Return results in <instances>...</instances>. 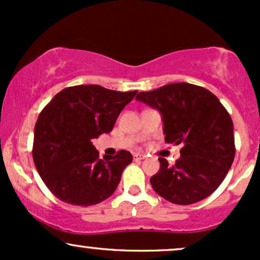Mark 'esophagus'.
<instances>
[{
  "mask_svg": "<svg viewBox=\"0 0 260 260\" xmlns=\"http://www.w3.org/2000/svg\"><path fill=\"white\" fill-rule=\"evenodd\" d=\"M134 160H143L145 159V155L144 154H134Z\"/></svg>",
  "mask_w": 260,
  "mask_h": 260,
  "instance_id": "34e87169",
  "label": "esophagus"
}]
</instances>
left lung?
<instances>
[{"label":"left lung","instance_id":"obj_1","mask_svg":"<svg viewBox=\"0 0 260 260\" xmlns=\"http://www.w3.org/2000/svg\"><path fill=\"white\" fill-rule=\"evenodd\" d=\"M161 113L166 143L182 144L174 165L159 157L151 187L166 201L193 204L221 184L235 159L234 123L215 95L203 86L172 83L136 96Z\"/></svg>","mask_w":260,"mask_h":260}]
</instances>
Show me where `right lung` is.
Wrapping results in <instances>:
<instances>
[{
    "label": "right lung",
    "instance_id": "1",
    "mask_svg": "<svg viewBox=\"0 0 260 260\" xmlns=\"http://www.w3.org/2000/svg\"><path fill=\"white\" fill-rule=\"evenodd\" d=\"M136 94L96 84L68 86L44 107L35 124L32 160L56 198L89 207L115 192L132 154L120 150L100 159L91 140L111 132Z\"/></svg>",
    "mask_w": 260,
    "mask_h": 260
}]
</instances>
